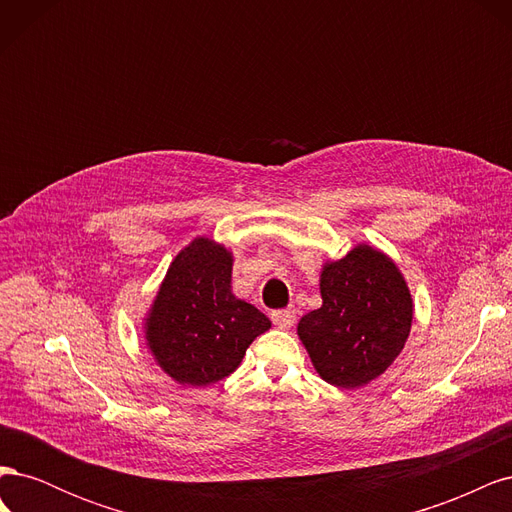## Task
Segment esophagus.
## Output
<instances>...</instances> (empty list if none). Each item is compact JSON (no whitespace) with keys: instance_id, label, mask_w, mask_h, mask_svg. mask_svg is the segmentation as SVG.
<instances>
[{"instance_id":"esophagus-1","label":"esophagus","mask_w":512,"mask_h":512,"mask_svg":"<svg viewBox=\"0 0 512 512\" xmlns=\"http://www.w3.org/2000/svg\"><path fill=\"white\" fill-rule=\"evenodd\" d=\"M271 320L277 329H290L294 322H297V312L292 307L288 309H277V312L271 314Z\"/></svg>"}]
</instances>
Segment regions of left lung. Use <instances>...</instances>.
I'll use <instances>...</instances> for the list:
<instances>
[{
	"mask_svg": "<svg viewBox=\"0 0 512 512\" xmlns=\"http://www.w3.org/2000/svg\"><path fill=\"white\" fill-rule=\"evenodd\" d=\"M322 307L299 320L297 333L322 380L359 389L391 367L412 327V294L395 262L356 245L320 273Z\"/></svg>",
	"mask_w": 512,
	"mask_h": 512,
	"instance_id": "8db88e82",
	"label": "left lung"
}]
</instances>
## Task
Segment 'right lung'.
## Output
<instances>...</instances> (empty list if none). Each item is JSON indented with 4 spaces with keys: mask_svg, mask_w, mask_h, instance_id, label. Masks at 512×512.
Listing matches in <instances>:
<instances>
[{
    "mask_svg": "<svg viewBox=\"0 0 512 512\" xmlns=\"http://www.w3.org/2000/svg\"><path fill=\"white\" fill-rule=\"evenodd\" d=\"M232 254L198 237L175 256L149 314L153 359L183 386H207L235 371L271 320L232 294Z\"/></svg>",
    "mask_w": 512,
    "mask_h": 512,
    "instance_id": "right-lung-1",
    "label": "right lung"
}]
</instances>
